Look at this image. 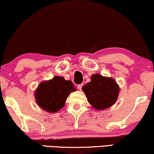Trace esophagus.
Segmentation results:
<instances>
[{
    "instance_id": "34e87169",
    "label": "esophagus",
    "mask_w": 154,
    "mask_h": 154,
    "mask_svg": "<svg viewBox=\"0 0 154 154\" xmlns=\"http://www.w3.org/2000/svg\"><path fill=\"white\" fill-rule=\"evenodd\" d=\"M83 85V84H80V85H78V88H79L80 90H81Z\"/></svg>"
}]
</instances>
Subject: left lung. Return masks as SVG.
I'll return each instance as SVG.
<instances>
[{
  "label": "left lung",
  "instance_id": "left-lung-1",
  "mask_svg": "<svg viewBox=\"0 0 154 154\" xmlns=\"http://www.w3.org/2000/svg\"><path fill=\"white\" fill-rule=\"evenodd\" d=\"M88 102L97 110L108 109L116 102L119 86L111 78L93 74L91 81L82 88Z\"/></svg>",
  "mask_w": 154,
  "mask_h": 154
}]
</instances>
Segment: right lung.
Masks as SVG:
<instances>
[{
    "mask_svg": "<svg viewBox=\"0 0 154 154\" xmlns=\"http://www.w3.org/2000/svg\"><path fill=\"white\" fill-rule=\"evenodd\" d=\"M74 91L75 88L71 81H66L64 77L54 76L39 84L35 92V99L43 110L55 113L64 107L69 94Z\"/></svg>",
    "mask_w": 154,
    "mask_h": 154,
    "instance_id": "1",
    "label": "right lung"
}]
</instances>
